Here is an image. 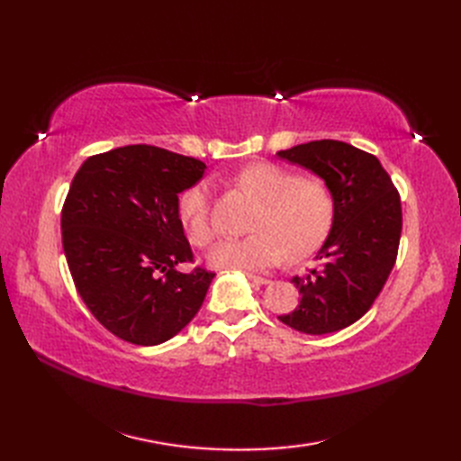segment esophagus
Segmentation results:
<instances>
[{
  "label": "esophagus",
  "mask_w": 461,
  "mask_h": 461,
  "mask_svg": "<svg viewBox=\"0 0 461 461\" xmlns=\"http://www.w3.org/2000/svg\"><path fill=\"white\" fill-rule=\"evenodd\" d=\"M248 278L252 283H256V285H267L269 283V278H265V276H259V275H252V273H248Z\"/></svg>",
  "instance_id": "34e87169"
}]
</instances>
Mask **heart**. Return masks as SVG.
<instances>
[{
  "mask_svg": "<svg viewBox=\"0 0 461 461\" xmlns=\"http://www.w3.org/2000/svg\"><path fill=\"white\" fill-rule=\"evenodd\" d=\"M230 183L258 202L246 239H227L209 252L217 269L267 271L288 256L302 261L327 240L334 221V198L325 180L302 176L276 163H254L240 169ZM178 215L188 239L212 242V192L205 183L190 186L178 202Z\"/></svg>",
  "mask_w": 461,
  "mask_h": 461,
  "instance_id": "b5f03b06",
  "label": "heart"
}]
</instances>
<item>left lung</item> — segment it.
I'll use <instances>...</instances> for the list:
<instances>
[{
  "label": "left lung",
  "instance_id": "left-lung-1",
  "mask_svg": "<svg viewBox=\"0 0 461 461\" xmlns=\"http://www.w3.org/2000/svg\"><path fill=\"white\" fill-rule=\"evenodd\" d=\"M327 183L334 198V221L315 259L319 267L292 276L300 305L278 315L305 334H327L364 317L393 271L402 205L393 178L371 153L339 140H315L276 153Z\"/></svg>",
  "mask_w": 461,
  "mask_h": 461
}]
</instances>
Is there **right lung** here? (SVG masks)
<instances>
[{
    "label": "right lung",
    "instance_id": "right-lung-1",
    "mask_svg": "<svg viewBox=\"0 0 461 461\" xmlns=\"http://www.w3.org/2000/svg\"><path fill=\"white\" fill-rule=\"evenodd\" d=\"M205 163L134 144L88 158L63 203V249L82 302L117 339L156 346L202 308L215 273L176 271L194 254L178 217V194Z\"/></svg>",
    "mask_w": 461,
    "mask_h": 461
}]
</instances>
